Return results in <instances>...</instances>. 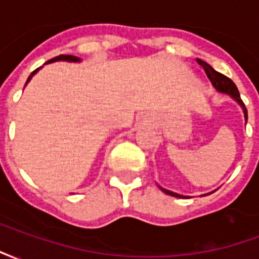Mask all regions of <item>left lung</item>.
<instances>
[{"label":"left lung","instance_id":"8db88e82","mask_svg":"<svg viewBox=\"0 0 259 259\" xmlns=\"http://www.w3.org/2000/svg\"><path fill=\"white\" fill-rule=\"evenodd\" d=\"M197 62H198V64H200L202 68H204L206 76H208V79L211 80V83H212V85L215 87V90L219 91V93H223V94H228V96H230L232 98H233L234 101L237 102L240 107H241V109H243V113H244L245 123H247V108H245L244 102L241 101V98H240L239 90H237L236 84H234L233 81L229 79V77H226L225 74L217 72L215 69L212 68L211 65H208L206 62H204V61H201V59H197ZM158 187H159V189H161V190H162L165 194L172 195V197H178V198H190L189 195L178 194V193H174V191L163 189V187H161V186H158ZM204 195H206V194H204Z\"/></svg>","mask_w":259,"mask_h":259}]
</instances>
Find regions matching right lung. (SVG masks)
Listing matches in <instances>:
<instances>
[{"label":"right lung","instance_id":"1","mask_svg":"<svg viewBox=\"0 0 259 259\" xmlns=\"http://www.w3.org/2000/svg\"><path fill=\"white\" fill-rule=\"evenodd\" d=\"M58 61H66V62H80L81 59L77 58V57H73V55H59V57H55V58L50 59V61H48V62H46V64H44V65L51 64V62H58ZM40 69H41V68H38V69H36L34 72H31V74H30V76H29V79H27V81H26V84H27V83L30 81L31 77H33V76H34V74H36L37 72L40 70Z\"/></svg>","mask_w":259,"mask_h":259}]
</instances>
